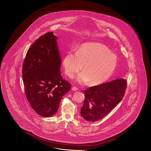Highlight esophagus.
I'll list each match as a JSON object with an SVG mask.
<instances>
[{
    "label": "esophagus",
    "mask_w": 151,
    "mask_h": 151,
    "mask_svg": "<svg viewBox=\"0 0 151 151\" xmlns=\"http://www.w3.org/2000/svg\"><path fill=\"white\" fill-rule=\"evenodd\" d=\"M71 89H72V90L73 91H78V88H76V87H74V86L72 87V88H71Z\"/></svg>",
    "instance_id": "obj_1"
}]
</instances>
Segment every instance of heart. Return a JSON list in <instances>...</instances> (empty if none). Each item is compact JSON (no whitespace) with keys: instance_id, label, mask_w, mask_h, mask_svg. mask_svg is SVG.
<instances>
[{"instance_id":"obj_1","label":"heart","mask_w":151,"mask_h":151,"mask_svg":"<svg viewBox=\"0 0 151 151\" xmlns=\"http://www.w3.org/2000/svg\"><path fill=\"white\" fill-rule=\"evenodd\" d=\"M64 71L73 78L82 68L76 81L80 83L90 82L96 86L106 81L112 76L117 65V56L107 46L97 42L86 43L80 46L76 52L68 51L64 56Z\"/></svg>"}]
</instances>
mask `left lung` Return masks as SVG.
<instances>
[{"mask_svg": "<svg viewBox=\"0 0 151 151\" xmlns=\"http://www.w3.org/2000/svg\"><path fill=\"white\" fill-rule=\"evenodd\" d=\"M126 86V80L121 78L85 90L81 116L90 122L104 118L122 100Z\"/></svg>", "mask_w": 151, "mask_h": 151, "instance_id": "obj_1", "label": "left lung"}]
</instances>
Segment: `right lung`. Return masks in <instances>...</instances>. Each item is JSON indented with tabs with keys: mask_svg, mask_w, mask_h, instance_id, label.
<instances>
[{
	"mask_svg": "<svg viewBox=\"0 0 151 151\" xmlns=\"http://www.w3.org/2000/svg\"><path fill=\"white\" fill-rule=\"evenodd\" d=\"M57 39L53 32L40 37L27 50L23 63L27 100L32 109L44 117L56 113L63 96L71 88L61 75V57Z\"/></svg>",
	"mask_w": 151,
	"mask_h": 151,
	"instance_id": "1",
	"label": "right lung"
}]
</instances>
